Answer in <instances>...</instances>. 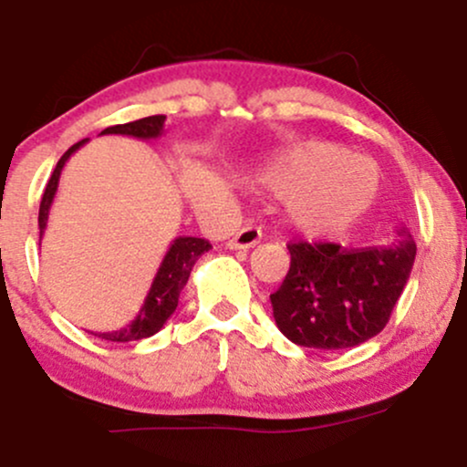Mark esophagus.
Returning a JSON list of instances; mask_svg holds the SVG:
<instances>
[{"label": "esophagus", "instance_id": "obj_1", "mask_svg": "<svg viewBox=\"0 0 467 467\" xmlns=\"http://www.w3.org/2000/svg\"><path fill=\"white\" fill-rule=\"evenodd\" d=\"M259 239H261V230L250 226L248 223V226L241 228L239 233L228 241V248L230 250H248V248H252V245L259 244Z\"/></svg>", "mask_w": 467, "mask_h": 467}]
</instances>
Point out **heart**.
Masks as SVG:
<instances>
[{
  "mask_svg": "<svg viewBox=\"0 0 467 467\" xmlns=\"http://www.w3.org/2000/svg\"><path fill=\"white\" fill-rule=\"evenodd\" d=\"M265 184L285 197L287 219L307 237H337L367 217L382 191L378 164L336 142L307 140L265 169Z\"/></svg>",
  "mask_w": 467,
  "mask_h": 467,
  "instance_id": "heart-1",
  "label": "heart"
}]
</instances>
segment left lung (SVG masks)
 <instances>
[{
  "mask_svg": "<svg viewBox=\"0 0 467 467\" xmlns=\"http://www.w3.org/2000/svg\"><path fill=\"white\" fill-rule=\"evenodd\" d=\"M389 245L289 244V272L270 294L281 334L312 349H349L384 329L409 283L417 245L404 226Z\"/></svg>",
  "mask_w": 467,
  "mask_h": 467,
  "instance_id": "left-lung-1",
  "label": "left lung"
}]
</instances>
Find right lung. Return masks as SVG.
<instances>
[{
	"label": "right lung",
	"mask_w": 467,
	"mask_h": 467,
	"mask_svg": "<svg viewBox=\"0 0 467 467\" xmlns=\"http://www.w3.org/2000/svg\"><path fill=\"white\" fill-rule=\"evenodd\" d=\"M164 120H166V116L140 118V120L127 122V125L107 127V130L100 131V136L118 133V136H131V138H138V140H155V138H160L164 133ZM85 142H88V138L77 142L74 147H69L67 151L61 155V160L57 162L55 173H52L50 182H47L44 197H41V206H39L41 237H44V233H46L47 215H50L52 202H55L63 166H66L69 155L77 153ZM211 248L213 245L208 244L206 239H200V237H178V239L171 241L169 250H166L162 264H160L158 272H155L151 287H149L147 298H144L140 312H138L136 318H133L130 325L120 327V329H116V331H99V334H94L92 331V334L103 337V340H111V342L142 340V337L158 334V331L166 325V320L173 316L175 307H178L180 292L184 289L186 281H189L195 261L200 259L203 252H208Z\"/></svg>",
	"instance_id": "1"
}]
</instances>
